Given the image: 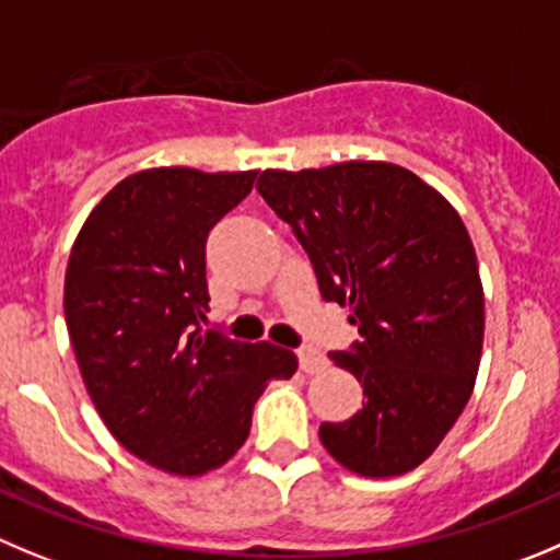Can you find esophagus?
Returning <instances> with one entry per match:
<instances>
[{"instance_id": "34e87169", "label": "esophagus", "mask_w": 560, "mask_h": 560, "mask_svg": "<svg viewBox=\"0 0 560 560\" xmlns=\"http://www.w3.org/2000/svg\"><path fill=\"white\" fill-rule=\"evenodd\" d=\"M298 364L304 373H317V370L326 368V357L312 345H304V348H298Z\"/></svg>"}]
</instances>
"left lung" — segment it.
<instances>
[{
	"instance_id": "1",
	"label": "left lung",
	"mask_w": 560,
	"mask_h": 560,
	"mask_svg": "<svg viewBox=\"0 0 560 560\" xmlns=\"http://www.w3.org/2000/svg\"><path fill=\"white\" fill-rule=\"evenodd\" d=\"M256 190L310 254L320 295L359 326L331 359L368 400L351 420L323 422V447L364 478L409 472L451 431L478 375L483 287L462 218L392 162L265 171Z\"/></svg>"
}]
</instances>
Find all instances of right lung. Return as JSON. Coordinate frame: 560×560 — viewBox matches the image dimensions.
<instances>
[{"instance_id": "1", "label": "right lung", "mask_w": 560, "mask_h": 560, "mask_svg": "<svg viewBox=\"0 0 560 560\" xmlns=\"http://www.w3.org/2000/svg\"><path fill=\"white\" fill-rule=\"evenodd\" d=\"M256 171L151 168L96 203L68 256L66 326L93 406L132 456L171 475L226 464L295 353L201 328L207 237Z\"/></svg>"}]
</instances>
